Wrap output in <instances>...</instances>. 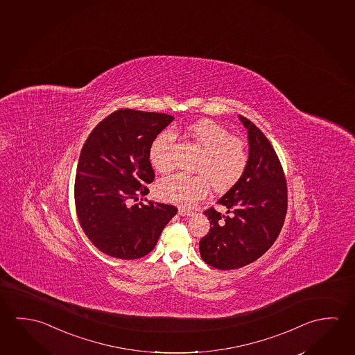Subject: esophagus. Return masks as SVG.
Listing matches in <instances>:
<instances>
[{"label": "esophagus", "instance_id": "34e87169", "mask_svg": "<svg viewBox=\"0 0 355 355\" xmlns=\"http://www.w3.org/2000/svg\"><path fill=\"white\" fill-rule=\"evenodd\" d=\"M179 214H180V216H191L192 211L191 209H186L184 206H180V207H179Z\"/></svg>", "mask_w": 355, "mask_h": 355}]
</instances>
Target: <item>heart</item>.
<instances>
[{
	"label": "heart",
	"instance_id": "heart-1",
	"mask_svg": "<svg viewBox=\"0 0 355 355\" xmlns=\"http://www.w3.org/2000/svg\"><path fill=\"white\" fill-rule=\"evenodd\" d=\"M189 135L202 148L197 160L198 174L176 173L159 182V195L166 201L192 205L206 196L209 184L214 191H228L242 179L249 163V148L241 137L231 135L230 130L211 119H201L189 125ZM173 130H162L149 148V159L155 169L166 173L173 169Z\"/></svg>",
	"mask_w": 355,
	"mask_h": 355
}]
</instances>
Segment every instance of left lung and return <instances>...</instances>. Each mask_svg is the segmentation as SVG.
Masks as SVG:
<instances>
[{"label": "left lung", "mask_w": 355, "mask_h": 355, "mask_svg": "<svg viewBox=\"0 0 355 355\" xmlns=\"http://www.w3.org/2000/svg\"><path fill=\"white\" fill-rule=\"evenodd\" d=\"M248 130L249 163L242 179L218 205L203 214L211 228L200 241V254L206 264L232 270L253 263L270 249L282 231L287 211V185L282 163L264 133L249 119L239 116Z\"/></svg>", "instance_id": "left-lung-1"}]
</instances>
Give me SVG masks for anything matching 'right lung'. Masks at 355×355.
<instances>
[{"mask_svg":"<svg viewBox=\"0 0 355 355\" xmlns=\"http://www.w3.org/2000/svg\"><path fill=\"white\" fill-rule=\"evenodd\" d=\"M173 119L166 113L121 108L85 141L75 176V209L85 234L102 253L125 260L146 257L178 212L173 205L137 202L155 178L149 160L153 139Z\"/></svg>","mask_w":355,"mask_h":355,"instance_id":"obj_1","label":"right lung"}]
</instances>
